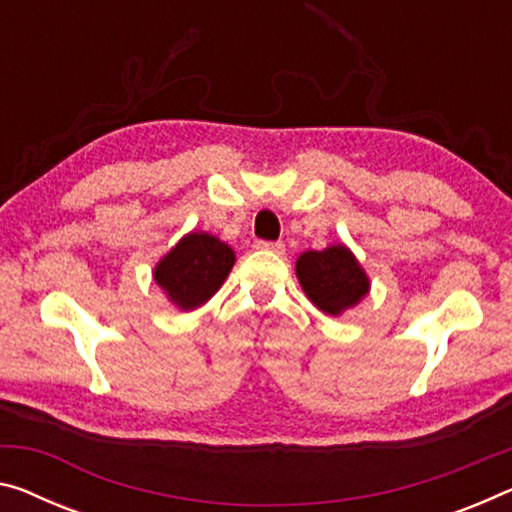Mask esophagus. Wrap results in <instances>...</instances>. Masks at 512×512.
<instances>
[{
  "label": "esophagus",
  "mask_w": 512,
  "mask_h": 512,
  "mask_svg": "<svg viewBox=\"0 0 512 512\" xmlns=\"http://www.w3.org/2000/svg\"><path fill=\"white\" fill-rule=\"evenodd\" d=\"M256 249L272 251V254H283V251H286V247H283V242H267V240H258L256 242Z\"/></svg>",
  "instance_id": "1"
}]
</instances>
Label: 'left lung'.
Returning <instances> with one entry per match:
<instances>
[{
    "instance_id": "obj_1",
    "label": "left lung",
    "mask_w": 512,
    "mask_h": 512,
    "mask_svg": "<svg viewBox=\"0 0 512 512\" xmlns=\"http://www.w3.org/2000/svg\"><path fill=\"white\" fill-rule=\"evenodd\" d=\"M306 297L327 316H341L368 295L371 281L355 254L345 245L304 251L295 265Z\"/></svg>"
}]
</instances>
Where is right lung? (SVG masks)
Wrapping results in <instances>:
<instances>
[{
	"instance_id": "right-lung-1",
	"label": "right lung",
	"mask_w": 512,
	"mask_h": 512,
	"mask_svg": "<svg viewBox=\"0 0 512 512\" xmlns=\"http://www.w3.org/2000/svg\"><path fill=\"white\" fill-rule=\"evenodd\" d=\"M233 249L215 235L192 231L155 265L153 279L178 309L192 311L206 304L229 277Z\"/></svg>"
}]
</instances>
